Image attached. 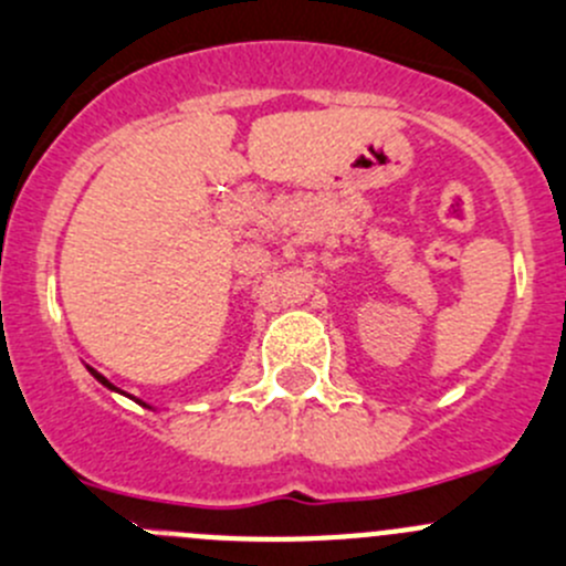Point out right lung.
Wrapping results in <instances>:
<instances>
[{
    "instance_id": "obj_1",
    "label": "right lung",
    "mask_w": 566,
    "mask_h": 566,
    "mask_svg": "<svg viewBox=\"0 0 566 566\" xmlns=\"http://www.w3.org/2000/svg\"><path fill=\"white\" fill-rule=\"evenodd\" d=\"M91 373H94V369H91ZM94 378H96V380H99V384H105V386H107V389H116V386H113V384H111V380H107V378H102V375H99V373H94Z\"/></svg>"
}]
</instances>
